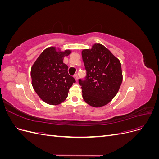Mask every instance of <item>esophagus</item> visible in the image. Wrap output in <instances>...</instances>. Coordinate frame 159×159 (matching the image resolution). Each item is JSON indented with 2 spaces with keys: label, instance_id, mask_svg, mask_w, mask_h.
<instances>
[{
  "label": "esophagus",
  "instance_id": "obj_1",
  "mask_svg": "<svg viewBox=\"0 0 159 159\" xmlns=\"http://www.w3.org/2000/svg\"><path fill=\"white\" fill-rule=\"evenodd\" d=\"M74 78H75V80H76V81H78V75L75 74V75H74Z\"/></svg>",
  "mask_w": 159,
  "mask_h": 159
}]
</instances>
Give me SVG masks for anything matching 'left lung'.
I'll return each instance as SVG.
<instances>
[{
  "mask_svg": "<svg viewBox=\"0 0 159 159\" xmlns=\"http://www.w3.org/2000/svg\"><path fill=\"white\" fill-rule=\"evenodd\" d=\"M81 55L87 74L84 80H79L83 99L91 106L102 107L113 99L121 85V62L100 44L84 50Z\"/></svg>",
  "mask_w": 159,
  "mask_h": 159,
  "instance_id": "obj_1",
  "label": "left lung"
}]
</instances>
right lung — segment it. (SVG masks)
<instances>
[{
    "mask_svg": "<svg viewBox=\"0 0 159 159\" xmlns=\"http://www.w3.org/2000/svg\"><path fill=\"white\" fill-rule=\"evenodd\" d=\"M71 50L57 51L55 47L43 51L31 68L32 87L40 99L50 105L62 103L68 95L72 84L75 82L68 74V67L63 60Z\"/></svg>",
    "mask_w": 159,
    "mask_h": 159,
    "instance_id": "right-lung-1",
    "label": "right lung"
}]
</instances>
